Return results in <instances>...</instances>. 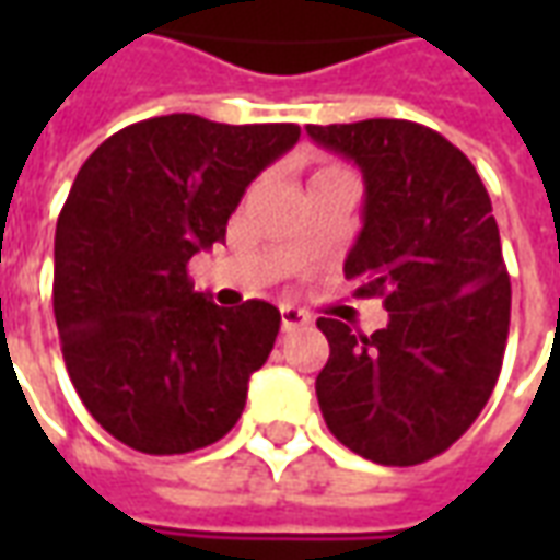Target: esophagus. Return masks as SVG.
I'll return each instance as SVG.
<instances>
[{
    "label": "esophagus",
    "instance_id": "1",
    "mask_svg": "<svg viewBox=\"0 0 560 560\" xmlns=\"http://www.w3.org/2000/svg\"><path fill=\"white\" fill-rule=\"evenodd\" d=\"M308 324H312V315H305L303 308H296V305H281V329H284V332L308 327Z\"/></svg>",
    "mask_w": 560,
    "mask_h": 560
}]
</instances>
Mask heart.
Returning <instances> with one entry per match:
<instances>
[{
	"label": "heart",
	"mask_w": 560,
	"mask_h": 560,
	"mask_svg": "<svg viewBox=\"0 0 560 560\" xmlns=\"http://www.w3.org/2000/svg\"><path fill=\"white\" fill-rule=\"evenodd\" d=\"M332 176H351V173L345 171L341 164L324 161V164H315V171H312V183H315V179H332Z\"/></svg>",
	"instance_id": "b5f03b06"
}]
</instances>
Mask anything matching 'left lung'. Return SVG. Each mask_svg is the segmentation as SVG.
<instances>
[{
    "mask_svg": "<svg viewBox=\"0 0 560 560\" xmlns=\"http://www.w3.org/2000/svg\"><path fill=\"white\" fill-rule=\"evenodd\" d=\"M363 173V231L345 260L357 296H384L372 336L317 327L329 432L377 465H420L468 432L492 396L510 329V276L492 200L468 155L408 119L305 126Z\"/></svg>",
    "mask_w": 560,
    "mask_h": 560,
    "instance_id": "left-lung-1",
    "label": "left lung"
}]
</instances>
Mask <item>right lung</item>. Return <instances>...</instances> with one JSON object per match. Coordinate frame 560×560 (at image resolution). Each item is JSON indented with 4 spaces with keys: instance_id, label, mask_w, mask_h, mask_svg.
<instances>
[{
    "instance_id": "right-lung-1",
    "label": "right lung",
    "mask_w": 560,
    "mask_h": 560,
    "mask_svg": "<svg viewBox=\"0 0 560 560\" xmlns=\"http://www.w3.org/2000/svg\"><path fill=\"white\" fill-rule=\"evenodd\" d=\"M296 140L293 122L171 114L116 131L80 167L56 221V327L80 401L131 450L191 453L240 420L279 308H219L185 267Z\"/></svg>"
}]
</instances>
